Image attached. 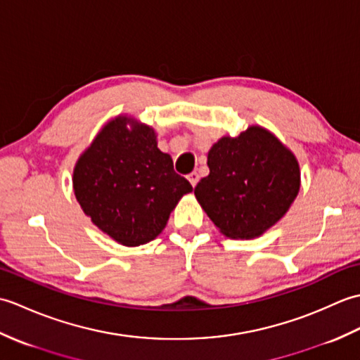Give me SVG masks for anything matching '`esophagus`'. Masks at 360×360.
Listing matches in <instances>:
<instances>
[{"instance_id": "1", "label": "esophagus", "mask_w": 360, "mask_h": 360, "mask_svg": "<svg viewBox=\"0 0 360 360\" xmlns=\"http://www.w3.org/2000/svg\"><path fill=\"white\" fill-rule=\"evenodd\" d=\"M187 179L190 181V184H192L193 187L198 184V181H200V174H198L196 172H192L190 173L188 176H187Z\"/></svg>"}]
</instances>
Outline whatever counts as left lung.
Instances as JSON below:
<instances>
[{
	"mask_svg": "<svg viewBox=\"0 0 360 360\" xmlns=\"http://www.w3.org/2000/svg\"><path fill=\"white\" fill-rule=\"evenodd\" d=\"M209 176L195 196L221 233L250 240L264 233L289 210L300 190L295 156L262 127L224 136L207 156Z\"/></svg>",
	"mask_w": 360,
	"mask_h": 360,
	"instance_id": "8db88e82",
	"label": "left lung"
}]
</instances>
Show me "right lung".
I'll return each instance as SVG.
<instances>
[{"label": "right lung", "mask_w": 360, "mask_h": 360, "mask_svg": "<svg viewBox=\"0 0 360 360\" xmlns=\"http://www.w3.org/2000/svg\"><path fill=\"white\" fill-rule=\"evenodd\" d=\"M72 184L85 215L124 246L155 240L193 190L158 148L155 129L127 116L108 122L83 151Z\"/></svg>", "instance_id": "obj_1"}]
</instances>
